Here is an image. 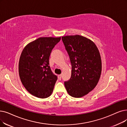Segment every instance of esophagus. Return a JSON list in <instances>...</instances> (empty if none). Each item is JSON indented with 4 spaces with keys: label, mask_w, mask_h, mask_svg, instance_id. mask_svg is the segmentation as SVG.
Segmentation results:
<instances>
[{
    "label": "esophagus",
    "mask_w": 127,
    "mask_h": 127,
    "mask_svg": "<svg viewBox=\"0 0 127 127\" xmlns=\"http://www.w3.org/2000/svg\"><path fill=\"white\" fill-rule=\"evenodd\" d=\"M61 77H62V75H58V79L60 80L61 79Z\"/></svg>",
    "instance_id": "1"
}]
</instances>
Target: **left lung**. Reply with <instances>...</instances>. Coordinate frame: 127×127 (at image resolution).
Masks as SVG:
<instances>
[{
    "label": "left lung",
    "instance_id": "obj_1",
    "mask_svg": "<svg viewBox=\"0 0 127 127\" xmlns=\"http://www.w3.org/2000/svg\"><path fill=\"white\" fill-rule=\"evenodd\" d=\"M71 64V77L64 82L68 94L81 97L91 91L97 85L102 71L100 52L95 44L80 35L62 37Z\"/></svg>",
    "mask_w": 127,
    "mask_h": 127
}]
</instances>
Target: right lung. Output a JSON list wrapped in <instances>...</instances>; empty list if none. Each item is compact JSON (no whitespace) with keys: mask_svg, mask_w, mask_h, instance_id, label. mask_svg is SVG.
<instances>
[{"mask_svg":"<svg viewBox=\"0 0 127 127\" xmlns=\"http://www.w3.org/2000/svg\"><path fill=\"white\" fill-rule=\"evenodd\" d=\"M60 37H40L25 47L19 63L21 81L32 95L45 98L53 90L57 76L49 66V57L53 48L60 41Z\"/></svg>","mask_w":127,"mask_h":127,"instance_id":"1","label":"right lung"}]
</instances>
